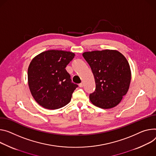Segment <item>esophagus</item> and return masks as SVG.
I'll use <instances>...</instances> for the list:
<instances>
[{"label": "esophagus", "mask_w": 156, "mask_h": 156, "mask_svg": "<svg viewBox=\"0 0 156 156\" xmlns=\"http://www.w3.org/2000/svg\"><path fill=\"white\" fill-rule=\"evenodd\" d=\"M83 86H84V83H83V82H81L80 84H79V87H80V88L83 87Z\"/></svg>", "instance_id": "obj_1"}]
</instances>
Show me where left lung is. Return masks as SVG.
<instances>
[{
  "mask_svg": "<svg viewBox=\"0 0 156 156\" xmlns=\"http://www.w3.org/2000/svg\"><path fill=\"white\" fill-rule=\"evenodd\" d=\"M84 58L94 75L96 90L90 94L93 105L103 109L117 106L128 91L131 71L125 56L116 50L86 51Z\"/></svg>",
  "mask_w": 156,
  "mask_h": 156,
  "instance_id": "1",
  "label": "left lung"
}]
</instances>
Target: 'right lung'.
Wrapping results in <instances>:
<instances>
[{
  "label": "right lung",
  "instance_id": "obj_1",
  "mask_svg": "<svg viewBox=\"0 0 156 156\" xmlns=\"http://www.w3.org/2000/svg\"><path fill=\"white\" fill-rule=\"evenodd\" d=\"M73 52L51 50L35 56L28 68V84L37 103L56 109L68 104L78 87L65 69L75 57Z\"/></svg>",
  "mask_w": 156,
  "mask_h": 156
}]
</instances>
